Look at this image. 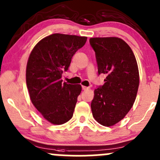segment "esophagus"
I'll return each mask as SVG.
<instances>
[{"label": "esophagus", "mask_w": 160, "mask_h": 160, "mask_svg": "<svg viewBox=\"0 0 160 160\" xmlns=\"http://www.w3.org/2000/svg\"><path fill=\"white\" fill-rule=\"evenodd\" d=\"M82 90H86V89H89V87H86V86H82Z\"/></svg>", "instance_id": "esophagus-1"}]
</instances>
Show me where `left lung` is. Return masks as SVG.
Instances as JSON below:
<instances>
[{"label":"left lung","mask_w":160,"mask_h":160,"mask_svg":"<svg viewBox=\"0 0 160 160\" xmlns=\"http://www.w3.org/2000/svg\"><path fill=\"white\" fill-rule=\"evenodd\" d=\"M98 74H106L104 84L94 91L91 103L95 120L111 126L124 118L132 107L139 86V73L135 55L118 38H93Z\"/></svg>","instance_id":"8db88e82"}]
</instances>
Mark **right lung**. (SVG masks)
I'll return each instance as SVG.
<instances>
[{
  "label": "right lung",
  "instance_id": "1",
  "mask_svg": "<svg viewBox=\"0 0 160 160\" xmlns=\"http://www.w3.org/2000/svg\"><path fill=\"white\" fill-rule=\"evenodd\" d=\"M87 38L53 34L37 43L27 63L26 83L32 104L51 123H65L73 117L80 84L62 82L75 52L84 46Z\"/></svg>",
  "mask_w": 160,
  "mask_h": 160
}]
</instances>
